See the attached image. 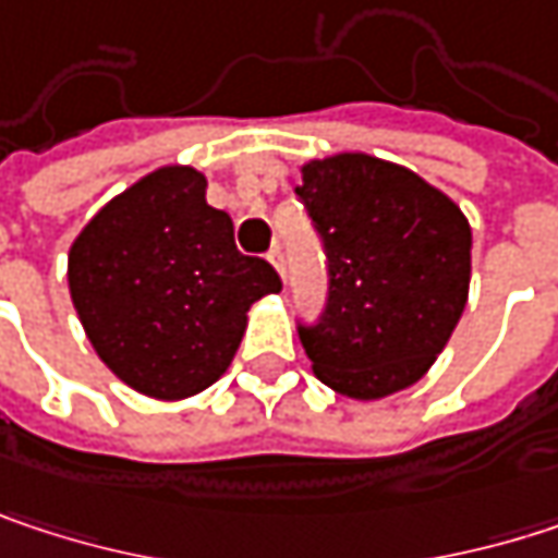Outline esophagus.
Returning a JSON list of instances; mask_svg holds the SVG:
<instances>
[{"label":"esophagus","mask_w":558,"mask_h":558,"mask_svg":"<svg viewBox=\"0 0 558 558\" xmlns=\"http://www.w3.org/2000/svg\"><path fill=\"white\" fill-rule=\"evenodd\" d=\"M268 262H271V265H275V268H278V275L283 280H287V262H283V252H280V245H275V248H271V252H268Z\"/></svg>","instance_id":"obj_1"}]
</instances>
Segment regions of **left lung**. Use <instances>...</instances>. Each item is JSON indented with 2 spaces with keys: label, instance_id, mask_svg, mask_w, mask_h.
Listing matches in <instances>:
<instances>
[{
  "label": "left lung",
  "instance_id": "obj_1",
  "mask_svg": "<svg viewBox=\"0 0 558 558\" xmlns=\"http://www.w3.org/2000/svg\"><path fill=\"white\" fill-rule=\"evenodd\" d=\"M293 193L329 275L319 319L296 326L316 378L355 400L416 385L469 300V219L413 170L368 155L303 165Z\"/></svg>",
  "mask_w": 558,
  "mask_h": 558
}]
</instances>
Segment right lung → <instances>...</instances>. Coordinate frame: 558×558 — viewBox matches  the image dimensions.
Instances as JSON below:
<instances>
[{
	"instance_id": "obj_1",
	"label": "right lung",
	"mask_w": 558,
	"mask_h": 558,
	"mask_svg": "<svg viewBox=\"0 0 558 558\" xmlns=\"http://www.w3.org/2000/svg\"><path fill=\"white\" fill-rule=\"evenodd\" d=\"M70 296L96 355L158 400L206 390L229 368L248 306L278 271L235 248L206 177L161 168L106 203L70 245Z\"/></svg>"
}]
</instances>
